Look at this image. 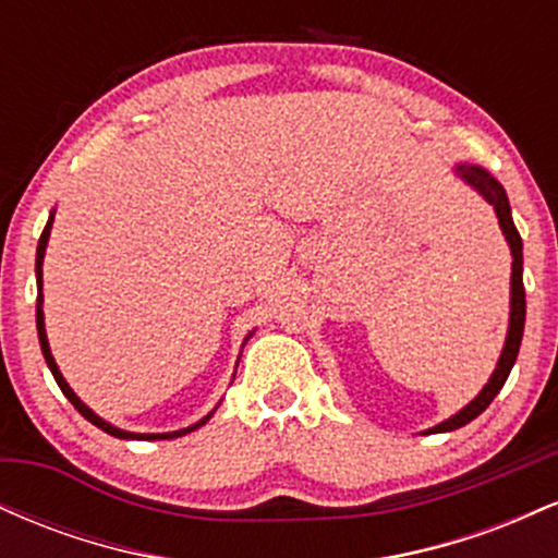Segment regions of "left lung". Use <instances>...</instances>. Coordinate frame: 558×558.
<instances>
[{
  "label": "left lung",
  "mask_w": 558,
  "mask_h": 558,
  "mask_svg": "<svg viewBox=\"0 0 558 558\" xmlns=\"http://www.w3.org/2000/svg\"><path fill=\"white\" fill-rule=\"evenodd\" d=\"M457 175L462 178L466 185L477 191L485 202L493 204L498 217V226H501L506 243L511 248V312H509V332H506V343L501 356H498L496 369H493L490 380L485 383V388L466 403L464 409H459L453 417H448L440 422V425L430 427L427 433H451L457 427H464L466 422H472L485 409L490 407V401L496 399L498 390L504 388L506 377H509L511 367H514L517 354H520V343H522V332H524V283H522V239L517 233L514 220H511V207H509V196H506L504 185L490 175L488 170L477 168V165H457Z\"/></svg>",
  "instance_id": "obj_1"
}]
</instances>
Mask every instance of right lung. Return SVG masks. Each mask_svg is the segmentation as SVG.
Returning <instances> with one entry per match:
<instances>
[{"instance_id":"obj_1","label":"right lung","mask_w":558,"mask_h":558,"mask_svg":"<svg viewBox=\"0 0 558 558\" xmlns=\"http://www.w3.org/2000/svg\"><path fill=\"white\" fill-rule=\"evenodd\" d=\"M52 222H54V213L49 215V222H47V228H44L41 239H38V248H36V286H38V299H36V330H38V343H41V354H44V360H47L49 369H52V375H54L57 386H60L62 393L68 396V401L73 403L75 409H78V412L83 414V417H86L88 422H92V425L99 427V430H105V433L114 435V438H123V440H168V438H181V435H185V433H194L196 427H202L204 422H207L209 417H213L215 412H209L207 417L198 420L196 425L183 427V430H175V433H128V430H120V427L110 425V422H107V420H101L99 414H94L92 409H88L86 403H83V401L78 399V396L73 393V388L68 386V380H65V377H62L60 367H57V362H54V356H52V349H49V341H47V328H44V310H41V304H44V293H41V265H44V252H47L49 230H52Z\"/></svg>"}]
</instances>
